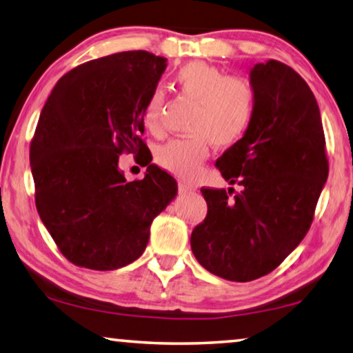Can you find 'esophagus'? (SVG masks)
Returning <instances> with one entry per match:
<instances>
[{
	"label": "esophagus",
	"instance_id": "34e87169",
	"mask_svg": "<svg viewBox=\"0 0 353 353\" xmlns=\"http://www.w3.org/2000/svg\"><path fill=\"white\" fill-rule=\"evenodd\" d=\"M196 190V187L192 185V183H187V182H179V192L181 193H190Z\"/></svg>",
	"mask_w": 353,
	"mask_h": 353
}]
</instances>
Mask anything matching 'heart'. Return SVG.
<instances>
[{
  "label": "heart",
  "instance_id": "1",
  "mask_svg": "<svg viewBox=\"0 0 353 353\" xmlns=\"http://www.w3.org/2000/svg\"><path fill=\"white\" fill-rule=\"evenodd\" d=\"M174 82L183 97L198 103L190 130L193 136L161 145L157 161L179 177H192L209 155L212 144L231 145L243 138L255 114V90L243 77L228 76L217 66L192 61L177 71ZM166 92L154 88L145 99L143 119L147 130L159 134L165 126Z\"/></svg>",
  "mask_w": 353,
  "mask_h": 353
}]
</instances>
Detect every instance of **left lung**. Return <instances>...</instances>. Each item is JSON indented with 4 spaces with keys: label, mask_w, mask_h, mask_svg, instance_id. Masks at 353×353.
<instances>
[{
    "label": "left lung",
    "mask_w": 353,
    "mask_h": 353,
    "mask_svg": "<svg viewBox=\"0 0 353 353\" xmlns=\"http://www.w3.org/2000/svg\"><path fill=\"white\" fill-rule=\"evenodd\" d=\"M255 114L249 130L215 161L234 188L203 187L208 215L192 233L199 265L233 282L270 274L311 228L328 177L317 99L277 60L250 71Z\"/></svg>",
    "instance_id": "1"
}]
</instances>
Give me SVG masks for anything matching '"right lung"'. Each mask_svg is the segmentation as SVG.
I'll return each mask as SVG.
<instances>
[{"label":"right lung","instance_id":"right-lung-1","mask_svg":"<svg viewBox=\"0 0 353 353\" xmlns=\"http://www.w3.org/2000/svg\"><path fill=\"white\" fill-rule=\"evenodd\" d=\"M166 59L130 50L66 72L47 98L30 144L34 201L42 223L72 265L112 271L139 259L150 225L177 194L157 165L126 182L119 155L150 154L145 99Z\"/></svg>","mask_w":353,"mask_h":353}]
</instances>
